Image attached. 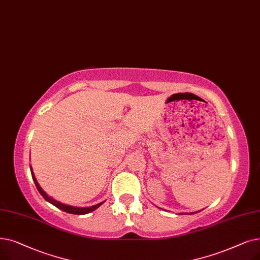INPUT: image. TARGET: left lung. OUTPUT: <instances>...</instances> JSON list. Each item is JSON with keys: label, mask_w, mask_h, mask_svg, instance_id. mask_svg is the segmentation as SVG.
<instances>
[{"label": "left lung", "mask_w": 260, "mask_h": 260, "mask_svg": "<svg viewBox=\"0 0 260 260\" xmlns=\"http://www.w3.org/2000/svg\"><path fill=\"white\" fill-rule=\"evenodd\" d=\"M193 213V212H192ZM192 213H190V214H192ZM184 214H189V213H184Z\"/></svg>", "instance_id": "left-lung-1"}]
</instances>
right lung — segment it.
I'll return each instance as SVG.
<instances>
[{
    "mask_svg": "<svg viewBox=\"0 0 260 260\" xmlns=\"http://www.w3.org/2000/svg\"><path fill=\"white\" fill-rule=\"evenodd\" d=\"M30 171H31V177H32V179H34V182H35V185H36L38 191L40 192V194H41L44 199H46L48 202H50L51 204H53L54 206H56L57 208H59V209L66 211V212H68V213H73V214H86V213H89V212H91V211L95 210L98 207H100V206L102 205L103 203H104V202H101V203H99V204H96V205H94V206H91V207H84V208H81V207H73V206L61 204V203L53 200V199L50 198L46 192H44V191L41 189V187L39 186L38 182L36 180V177H35V175H34V173H32L31 168H30Z\"/></svg>",
    "mask_w": 260,
    "mask_h": 260,
    "instance_id": "obj_1",
    "label": "right lung"
}]
</instances>
